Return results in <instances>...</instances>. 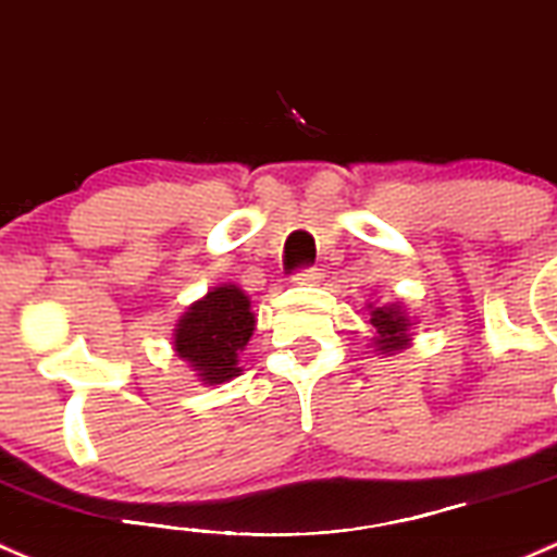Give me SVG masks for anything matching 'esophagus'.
<instances>
[{
    "instance_id": "obj_1",
    "label": "esophagus",
    "mask_w": 557,
    "mask_h": 557,
    "mask_svg": "<svg viewBox=\"0 0 557 557\" xmlns=\"http://www.w3.org/2000/svg\"><path fill=\"white\" fill-rule=\"evenodd\" d=\"M323 280V269L320 267H307V269H298V272L294 274V283L298 285H314Z\"/></svg>"
}]
</instances>
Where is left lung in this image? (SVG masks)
Listing matches in <instances>:
<instances>
[{"label":"left lung","instance_id":"left-lung-1","mask_svg":"<svg viewBox=\"0 0 557 557\" xmlns=\"http://www.w3.org/2000/svg\"><path fill=\"white\" fill-rule=\"evenodd\" d=\"M368 309H371V325L376 331L373 347H376L379 355H395L411 344L413 323L400 304H384V307L368 304Z\"/></svg>","mask_w":557,"mask_h":557}]
</instances>
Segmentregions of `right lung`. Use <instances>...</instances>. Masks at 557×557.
<instances>
[{
    "label": "right lung",
    "mask_w": 557,
    "mask_h": 557,
    "mask_svg": "<svg viewBox=\"0 0 557 557\" xmlns=\"http://www.w3.org/2000/svg\"><path fill=\"white\" fill-rule=\"evenodd\" d=\"M256 331L250 298L224 283L191 304L173 333V349L189 362L202 384H224L239 376V352Z\"/></svg>",
    "instance_id": "add662e5"
}]
</instances>
